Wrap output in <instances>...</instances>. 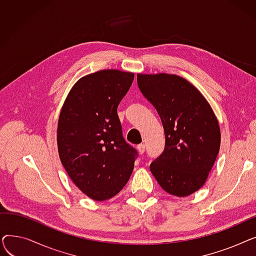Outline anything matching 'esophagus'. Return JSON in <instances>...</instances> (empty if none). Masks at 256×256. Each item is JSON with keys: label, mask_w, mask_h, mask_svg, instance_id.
Segmentation results:
<instances>
[{"label": "esophagus", "mask_w": 256, "mask_h": 256, "mask_svg": "<svg viewBox=\"0 0 256 256\" xmlns=\"http://www.w3.org/2000/svg\"><path fill=\"white\" fill-rule=\"evenodd\" d=\"M138 150H139V152L142 154H144V152H145V144H139L138 145Z\"/></svg>", "instance_id": "esophagus-1"}]
</instances>
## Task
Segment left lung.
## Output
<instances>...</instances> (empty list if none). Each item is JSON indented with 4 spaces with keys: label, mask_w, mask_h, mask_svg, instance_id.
Listing matches in <instances>:
<instances>
[{
    "label": "left lung",
    "mask_w": 256,
    "mask_h": 256,
    "mask_svg": "<svg viewBox=\"0 0 256 256\" xmlns=\"http://www.w3.org/2000/svg\"><path fill=\"white\" fill-rule=\"evenodd\" d=\"M137 82L165 132L164 152L150 171L167 193L189 196L204 184L219 154L218 120L202 94L178 76L138 74Z\"/></svg>",
    "instance_id": "1"
}]
</instances>
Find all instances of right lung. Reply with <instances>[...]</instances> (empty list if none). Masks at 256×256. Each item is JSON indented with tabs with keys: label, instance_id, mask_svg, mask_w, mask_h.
I'll list each match as a JSON object with an SVG mask.
<instances>
[{
	"label": "right lung",
	"instance_id": "obj_1",
	"mask_svg": "<svg viewBox=\"0 0 256 256\" xmlns=\"http://www.w3.org/2000/svg\"><path fill=\"white\" fill-rule=\"evenodd\" d=\"M134 74L100 70L80 78L61 110L57 143L74 184L93 200L110 199L130 180L138 152L124 140L117 114Z\"/></svg>",
	"mask_w": 256,
	"mask_h": 256
}]
</instances>
